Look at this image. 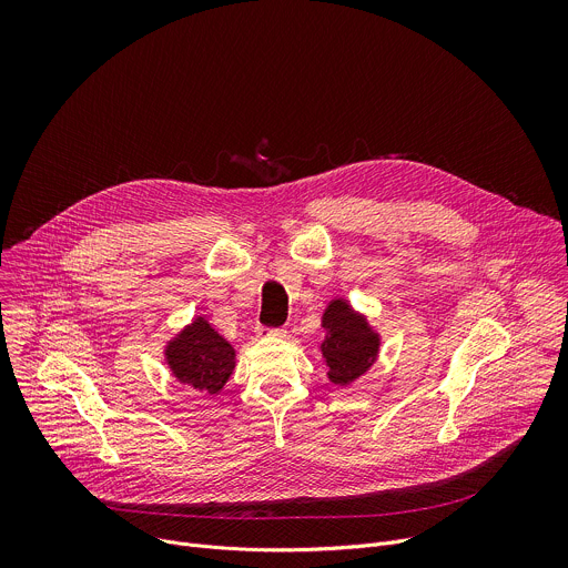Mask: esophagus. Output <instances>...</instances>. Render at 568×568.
Instances as JSON below:
<instances>
[{
    "mask_svg": "<svg viewBox=\"0 0 568 568\" xmlns=\"http://www.w3.org/2000/svg\"><path fill=\"white\" fill-rule=\"evenodd\" d=\"M258 335H274V337H283L285 335V328H261Z\"/></svg>",
    "mask_w": 568,
    "mask_h": 568,
    "instance_id": "1",
    "label": "esophagus"
}]
</instances>
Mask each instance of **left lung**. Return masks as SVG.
Segmentation results:
<instances>
[{
    "label": "left lung",
    "instance_id": "obj_1",
    "mask_svg": "<svg viewBox=\"0 0 568 568\" xmlns=\"http://www.w3.org/2000/svg\"><path fill=\"white\" fill-rule=\"evenodd\" d=\"M323 328L331 335L321 344V357L331 366L328 377L335 384H348L359 377L377 355V337L366 321L353 314L344 301L331 303L323 314Z\"/></svg>",
    "mask_w": 568,
    "mask_h": 568
}]
</instances>
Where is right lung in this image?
<instances>
[{
    "label": "right lung",
    "instance_id": "right-lung-1",
    "mask_svg": "<svg viewBox=\"0 0 568 568\" xmlns=\"http://www.w3.org/2000/svg\"><path fill=\"white\" fill-rule=\"evenodd\" d=\"M166 355L180 382L209 395L217 393L233 371V348L202 316L169 346Z\"/></svg>",
    "mask_w": 568,
    "mask_h": 568
}]
</instances>
